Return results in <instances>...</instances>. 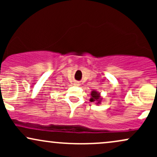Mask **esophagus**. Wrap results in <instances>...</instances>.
Masks as SVG:
<instances>
[{
    "label": "esophagus",
    "mask_w": 157,
    "mask_h": 157,
    "mask_svg": "<svg viewBox=\"0 0 157 157\" xmlns=\"http://www.w3.org/2000/svg\"><path fill=\"white\" fill-rule=\"evenodd\" d=\"M75 86H79V83L77 82H75Z\"/></svg>",
    "instance_id": "1"
}]
</instances>
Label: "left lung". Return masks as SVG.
<instances>
[{"label":"left lung","instance_id":"obj_1","mask_svg":"<svg viewBox=\"0 0 157 157\" xmlns=\"http://www.w3.org/2000/svg\"><path fill=\"white\" fill-rule=\"evenodd\" d=\"M90 102H95V103L97 104H100L101 102L102 98L100 97V94L99 92H97L96 91H91V98H90Z\"/></svg>","mask_w":157,"mask_h":157}]
</instances>
